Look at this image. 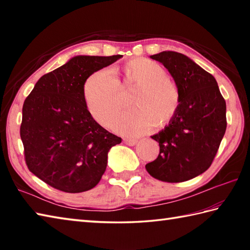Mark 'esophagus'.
<instances>
[{
    "instance_id": "1",
    "label": "esophagus",
    "mask_w": 250,
    "mask_h": 250,
    "mask_svg": "<svg viewBox=\"0 0 250 250\" xmlns=\"http://www.w3.org/2000/svg\"><path fill=\"white\" fill-rule=\"evenodd\" d=\"M124 142L125 143L126 145H129V146H133V145H135L136 143H137V141L134 140V139H124Z\"/></svg>"
}]
</instances>
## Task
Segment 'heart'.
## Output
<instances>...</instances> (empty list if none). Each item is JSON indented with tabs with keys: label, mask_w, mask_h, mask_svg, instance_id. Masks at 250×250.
Here are the masks:
<instances>
[{
	"label": "heart",
	"mask_w": 250,
	"mask_h": 250,
	"mask_svg": "<svg viewBox=\"0 0 250 250\" xmlns=\"http://www.w3.org/2000/svg\"><path fill=\"white\" fill-rule=\"evenodd\" d=\"M122 79H117L108 68L91 74L83 83V98L90 116L107 128L125 105V93L131 89L133 106L114 124V130L125 135H141L171 121L179 106L177 84L167 76L159 63L134 58L122 67Z\"/></svg>",
	"instance_id": "b5f03b06"
}]
</instances>
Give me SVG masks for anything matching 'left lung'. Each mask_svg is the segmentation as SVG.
<instances>
[{"label": "left lung", "mask_w": 250, "mask_h": 250, "mask_svg": "<svg viewBox=\"0 0 250 250\" xmlns=\"http://www.w3.org/2000/svg\"><path fill=\"white\" fill-rule=\"evenodd\" d=\"M150 58L167 68L180 100L168 125L151 136L160 153L145 167L161 182H186L204 173L214 161L227 129L226 101L215 77L185 55L163 51Z\"/></svg>", "instance_id": "1"}]
</instances>
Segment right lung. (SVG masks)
Returning <instances> with one entry per match:
<instances>
[{"label": "right lung", "instance_id": "1", "mask_svg": "<svg viewBox=\"0 0 250 250\" xmlns=\"http://www.w3.org/2000/svg\"><path fill=\"white\" fill-rule=\"evenodd\" d=\"M77 56L42 76L22 107L20 137L29 171L68 193L94 188L107 166V153L121 137L95 121L86 108V79L120 59Z\"/></svg>", "mask_w": 250, "mask_h": 250}]
</instances>
